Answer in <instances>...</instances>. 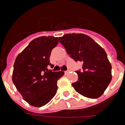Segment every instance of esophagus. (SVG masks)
Instances as JSON below:
<instances>
[{
	"label": "esophagus",
	"mask_w": 125,
	"mask_h": 125,
	"mask_svg": "<svg viewBox=\"0 0 125 125\" xmlns=\"http://www.w3.org/2000/svg\"><path fill=\"white\" fill-rule=\"evenodd\" d=\"M69 72V69H68V70L66 71H65L64 73H65V74H68Z\"/></svg>",
	"instance_id": "34e87169"
}]
</instances>
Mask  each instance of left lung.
I'll list each match as a JSON object with an SVG mask.
<instances>
[{
  "label": "left lung",
  "mask_w": 125,
  "mask_h": 125,
  "mask_svg": "<svg viewBox=\"0 0 125 125\" xmlns=\"http://www.w3.org/2000/svg\"><path fill=\"white\" fill-rule=\"evenodd\" d=\"M59 42L72 59L83 64V70L76 71L78 79L73 87L87 98L101 96L111 81V65L105 51L83 34H65L59 37Z\"/></svg>",
  "instance_id": "8db88e82"
}]
</instances>
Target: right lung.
I'll use <instances>...</instances> for the list:
<instances>
[{"mask_svg": "<svg viewBox=\"0 0 125 125\" xmlns=\"http://www.w3.org/2000/svg\"><path fill=\"white\" fill-rule=\"evenodd\" d=\"M59 42L58 37L42 36L32 41L15 59L12 81L23 99L33 106L49 102L57 90V80L64 71L54 72L47 67L51 53Z\"/></svg>", "mask_w": 125, "mask_h": 125, "instance_id": "obj_1", "label": "right lung"}]
</instances>
